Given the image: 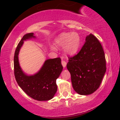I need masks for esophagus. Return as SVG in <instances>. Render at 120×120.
Returning <instances> with one entry per match:
<instances>
[{
  "mask_svg": "<svg viewBox=\"0 0 120 120\" xmlns=\"http://www.w3.org/2000/svg\"><path fill=\"white\" fill-rule=\"evenodd\" d=\"M62 66H63V68H64L66 67V65H67L66 62L64 61V60H62Z\"/></svg>",
  "mask_w": 120,
  "mask_h": 120,
  "instance_id": "esophagus-1",
  "label": "esophagus"
}]
</instances>
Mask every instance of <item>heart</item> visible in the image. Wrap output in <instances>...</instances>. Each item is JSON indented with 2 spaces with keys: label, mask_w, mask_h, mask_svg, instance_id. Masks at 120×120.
<instances>
[{
  "label": "heart",
  "mask_w": 120,
  "mask_h": 120,
  "mask_svg": "<svg viewBox=\"0 0 120 120\" xmlns=\"http://www.w3.org/2000/svg\"><path fill=\"white\" fill-rule=\"evenodd\" d=\"M57 47H63V51L67 55L73 56L78 52L80 46V37L77 32H62L54 40ZM51 50L55 51L54 47H51Z\"/></svg>",
  "instance_id": "obj_1"
}]
</instances>
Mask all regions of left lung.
Returning a JSON list of instances; mask_svg holds the SVG:
<instances>
[{
	"mask_svg": "<svg viewBox=\"0 0 120 120\" xmlns=\"http://www.w3.org/2000/svg\"><path fill=\"white\" fill-rule=\"evenodd\" d=\"M68 60L67 68L75 92L82 95L95 92L106 70L105 53L97 38L91 34L87 36L80 52Z\"/></svg>",
	"mask_w": 120,
	"mask_h": 120,
	"instance_id": "left-lung-1",
	"label": "left lung"
}]
</instances>
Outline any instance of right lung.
Masks as SVG:
<instances>
[{
    "instance_id": "right-lung-1",
    "label": "right lung",
    "mask_w": 120,
    "mask_h": 120,
    "mask_svg": "<svg viewBox=\"0 0 120 120\" xmlns=\"http://www.w3.org/2000/svg\"><path fill=\"white\" fill-rule=\"evenodd\" d=\"M34 33L25 35L17 46L14 58V75L19 86L30 97L38 101L52 99L57 92L56 80L63 70L60 58L45 61L40 71L33 75H27L21 69L19 54L25 41L35 38Z\"/></svg>"
}]
</instances>
